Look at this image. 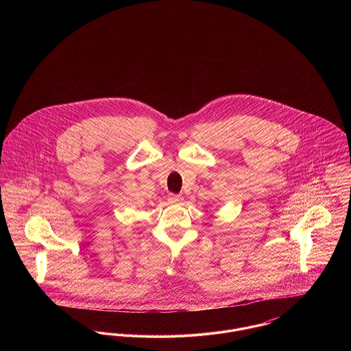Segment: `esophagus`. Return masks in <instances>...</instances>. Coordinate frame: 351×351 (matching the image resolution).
I'll return each instance as SVG.
<instances>
[{
	"mask_svg": "<svg viewBox=\"0 0 351 351\" xmlns=\"http://www.w3.org/2000/svg\"><path fill=\"white\" fill-rule=\"evenodd\" d=\"M168 200L175 204H180L183 201V196L182 195H175V193H169L168 195Z\"/></svg>",
	"mask_w": 351,
	"mask_h": 351,
	"instance_id": "1",
	"label": "esophagus"
}]
</instances>
